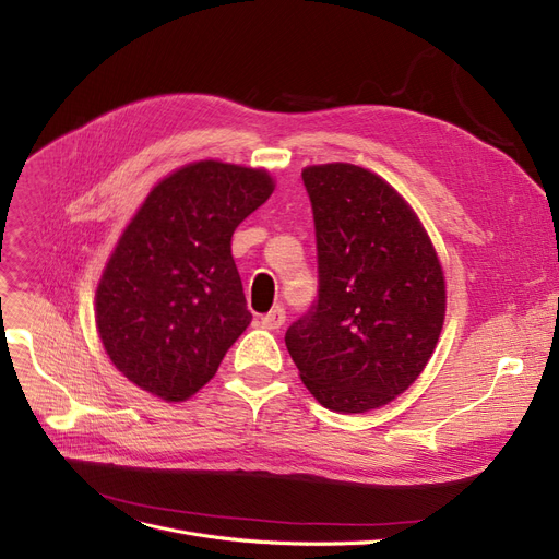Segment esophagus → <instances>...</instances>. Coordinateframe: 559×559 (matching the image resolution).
<instances>
[{"instance_id": "1", "label": "esophagus", "mask_w": 559, "mask_h": 559, "mask_svg": "<svg viewBox=\"0 0 559 559\" xmlns=\"http://www.w3.org/2000/svg\"><path fill=\"white\" fill-rule=\"evenodd\" d=\"M262 324H264L266 329H281V326L285 324V308H281V306L272 308V310L266 312L264 318H262Z\"/></svg>"}]
</instances>
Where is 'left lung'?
<instances>
[{"label": "left lung", "instance_id": "obj_1", "mask_svg": "<svg viewBox=\"0 0 559 559\" xmlns=\"http://www.w3.org/2000/svg\"><path fill=\"white\" fill-rule=\"evenodd\" d=\"M318 297L285 345L322 406L362 414L418 379L443 329L445 281L400 193L354 164L304 168Z\"/></svg>", "mask_w": 559, "mask_h": 559}]
</instances>
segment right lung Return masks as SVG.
<instances>
[{
	"label": "right lung",
	"instance_id": "1",
	"mask_svg": "<svg viewBox=\"0 0 559 559\" xmlns=\"http://www.w3.org/2000/svg\"><path fill=\"white\" fill-rule=\"evenodd\" d=\"M272 191L262 168L207 159L164 178L139 207L95 293V322L141 391L191 397L251 324L230 237Z\"/></svg>",
	"mask_w": 559,
	"mask_h": 559
}]
</instances>
